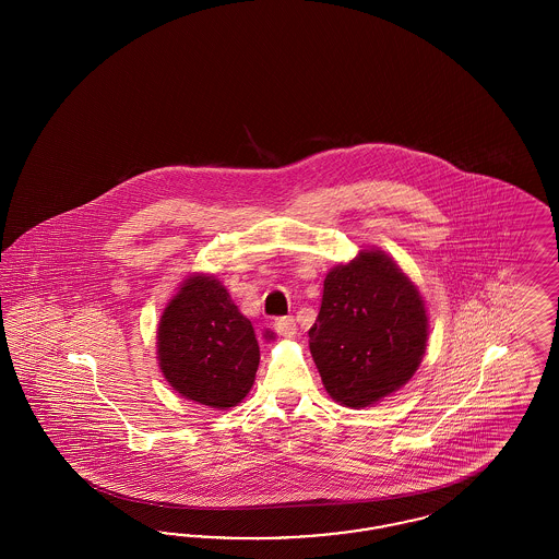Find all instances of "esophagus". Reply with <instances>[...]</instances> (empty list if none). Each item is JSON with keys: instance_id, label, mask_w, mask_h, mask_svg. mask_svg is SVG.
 I'll use <instances>...</instances> for the list:
<instances>
[{"instance_id": "esophagus-1", "label": "esophagus", "mask_w": 559, "mask_h": 559, "mask_svg": "<svg viewBox=\"0 0 559 559\" xmlns=\"http://www.w3.org/2000/svg\"><path fill=\"white\" fill-rule=\"evenodd\" d=\"M274 331H276L278 335L292 340V337H295V333H297L295 319H293V317H281V319L274 320Z\"/></svg>"}]
</instances>
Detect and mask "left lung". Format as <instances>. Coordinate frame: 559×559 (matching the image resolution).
I'll use <instances>...</instances> for the list:
<instances>
[{"instance_id": "obj_1", "label": "left lung", "mask_w": 559, "mask_h": 559, "mask_svg": "<svg viewBox=\"0 0 559 559\" xmlns=\"http://www.w3.org/2000/svg\"><path fill=\"white\" fill-rule=\"evenodd\" d=\"M310 352L329 396L371 406L415 374L426 354L424 297L383 251H360L324 278Z\"/></svg>"}]
</instances>
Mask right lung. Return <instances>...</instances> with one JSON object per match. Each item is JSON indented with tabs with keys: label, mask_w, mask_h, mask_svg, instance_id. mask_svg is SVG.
Returning <instances> with one entry per match:
<instances>
[{
	"label": "right lung",
	"mask_w": 559,
	"mask_h": 559,
	"mask_svg": "<svg viewBox=\"0 0 559 559\" xmlns=\"http://www.w3.org/2000/svg\"><path fill=\"white\" fill-rule=\"evenodd\" d=\"M157 358L185 399L230 408L255 381L260 346L226 287L207 274L187 278L167 304L157 331Z\"/></svg>",
	"instance_id": "obj_1"
}]
</instances>
